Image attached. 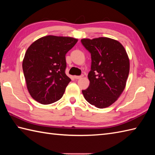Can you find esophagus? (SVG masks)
<instances>
[{"label": "esophagus", "mask_w": 155, "mask_h": 155, "mask_svg": "<svg viewBox=\"0 0 155 155\" xmlns=\"http://www.w3.org/2000/svg\"><path fill=\"white\" fill-rule=\"evenodd\" d=\"M82 77H83V76H74L75 79H81Z\"/></svg>", "instance_id": "obj_1"}]
</instances>
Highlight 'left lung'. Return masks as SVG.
I'll use <instances>...</instances> for the list:
<instances>
[{
  "instance_id": "1",
  "label": "left lung",
  "mask_w": 155,
  "mask_h": 155,
  "mask_svg": "<svg viewBox=\"0 0 155 155\" xmlns=\"http://www.w3.org/2000/svg\"><path fill=\"white\" fill-rule=\"evenodd\" d=\"M81 42L91 55L89 87L84 97L99 108L110 106L123 93L129 73V58L119 42L107 37L83 38Z\"/></svg>"
}]
</instances>
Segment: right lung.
Segmentation results:
<instances>
[{
  "label": "right lung",
  "mask_w": 155,
  "mask_h": 155,
  "mask_svg": "<svg viewBox=\"0 0 155 155\" xmlns=\"http://www.w3.org/2000/svg\"><path fill=\"white\" fill-rule=\"evenodd\" d=\"M78 39L48 35L35 41L22 61L27 89L36 101L48 104L61 99L71 81L65 74V55Z\"/></svg>",
  "instance_id": "1"
}]
</instances>
